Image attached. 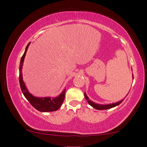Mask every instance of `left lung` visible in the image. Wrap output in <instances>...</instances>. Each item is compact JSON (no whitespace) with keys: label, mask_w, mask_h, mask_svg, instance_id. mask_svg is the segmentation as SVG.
Listing matches in <instances>:
<instances>
[{"label":"left lung","mask_w":147,"mask_h":147,"mask_svg":"<svg viewBox=\"0 0 147 147\" xmlns=\"http://www.w3.org/2000/svg\"><path fill=\"white\" fill-rule=\"evenodd\" d=\"M133 78H134V76H133ZM84 96H85V98L87 100V101L88 102V103L90 104V105L93 107L94 108H95L96 109H98V110H102V109H110L111 108H113V107H115L117 106H118L119 104H120L123 101V100H122L119 102H117L116 103H113V104H106V105H102V104H96L93 102H92L90 99H89L88 96L86 95V93H84Z\"/></svg>","instance_id":"obj_1"}]
</instances>
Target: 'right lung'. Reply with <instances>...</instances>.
I'll return each mask as SVG.
<instances>
[{
  "label": "right lung",
  "instance_id": "1",
  "mask_svg": "<svg viewBox=\"0 0 147 147\" xmlns=\"http://www.w3.org/2000/svg\"><path fill=\"white\" fill-rule=\"evenodd\" d=\"M30 43L28 44L26 46L25 51L24 53L22 56L21 59V62H20L19 65V84L20 86H21V91L23 92L24 96H25L26 98L28 100V102L30 103L31 105L34 107V108L38 109L39 111H42V112H47V111H54L60 108L62 103L64 100L65 98V90L62 92V93L59 94L58 97L51 98L50 97H45V98H38L35 97L33 95L29 93L28 89H26L23 80V74H22V67L23 65V61L24 57H25L27 49L29 46Z\"/></svg>",
  "mask_w": 147,
  "mask_h": 147
}]
</instances>
